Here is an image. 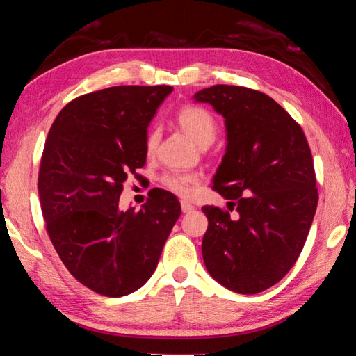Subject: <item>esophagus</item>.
<instances>
[{
    "label": "esophagus",
    "mask_w": 356,
    "mask_h": 356,
    "mask_svg": "<svg viewBox=\"0 0 356 356\" xmlns=\"http://www.w3.org/2000/svg\"><path fill=\"white\" fill-rule=\"evenodd\" d=\"M180 207H182L184 213H190V212H193V210H195V206H191V204L186 202V201L180 202Z\"/></svg>",
    "instance_id": "34e87169"
}]
</instances>
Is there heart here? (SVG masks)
<instances>
[{
	"instance_id": "obj_1",
	"label": "heart",
	"mask_w": 356,
	"mask_h": 356,
	"mask_svg": "<svg viewBox=\"0 0 356 356\" xmlns=\"http://www.w3.org/2000/svg\"><path fill=\"white\" fill-rule=\"evenodd\" d=\"M177 122L186 135H188L197 146L207 147L212 144L216 136V120L206 108L188 105L177 113ZM156 143H159V131L152 129L146 138V150L152 154ZM200 177L188 172H168L161 177V182L168 190L179 196H188L195 188Z\"/></svg>"
}]
</instances>
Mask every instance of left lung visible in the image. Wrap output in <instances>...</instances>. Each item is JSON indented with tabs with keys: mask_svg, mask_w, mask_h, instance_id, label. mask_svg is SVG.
I'll list each match as a JSON object with an SVG mask.
<instances>
[{
	"mask_svg": "<svg viewBox=\"0 0 356 356\" xmlns=\"http://www.w3.org/2000/svg\"><path fill=\"white\" fill-rule=\"evenodd\" d=\"M225 118L226 154L213 188L229 210L204 206L207 272L229 291L251 295L272 287L293 267L317 209L312 155L284 108L254 89L215 84L193 95Z\"/></svg>",
	"mask_w": 356,
	"mask_h": 356,
	"instance_id": "left-lung-1",
	"label": "left lung"
}]
</instances>
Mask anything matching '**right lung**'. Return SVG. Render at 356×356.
Instances as JSON below:
<instances>
[{"mask_svg":"<svg viewBox=\"0 0 356 356\" xmlns=\"http://www.w3.org/2000/svg\"><path fill=\"white\" fill-rule=\"evenodd\" d=\"M171 86H114L65 105L48 131L39 200L53 246L74 278L105 297L154 275L180 204L155 190L140 210L119 209L130 172L146 165L150 120Z\"/></svg>","mask_w":356,"mask_h":356,"instance_id":"obj_1","label":"right lung"}]
</instances>
